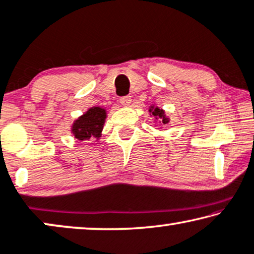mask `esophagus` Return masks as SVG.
<instances>
[{"label": "esophagus", "instance_id": "obj_1", "mask_svg": "<svg viewBox=\"0 0 254 254\" xmlns=\"http://www.w3.org/2000/svg\"><path fill=\"white\" fill-rule=\"evenodd\" d=\"M120 102H121V104H122V106H123V107L130 106V103H131V96H123V97H121Z\"/></svg>", "mask_w": 254, "mask_h": 254}]
</instances>
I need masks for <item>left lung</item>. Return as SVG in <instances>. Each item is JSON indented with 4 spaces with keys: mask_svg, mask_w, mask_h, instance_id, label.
<instances>
[{
    "mask_svg": "<svg viewBox=\"0 0 254 254\" xmlns=\"http://www.w3.org/2000/svg\"><path fill=\"white\" fill-rule=\"evenodd\" d=\"M148 113H150L152 117H154L155 123H160L161 125H166L167 123H170V117L166 116L165 110L159 108L158 106H155V104L150 106V108H148Z\"/></svg>",
    "mask_w": 254,
    "mask_h": 254,
    "instance_id": "8db88e82",
    "label": "left lung"
}]
</instances>
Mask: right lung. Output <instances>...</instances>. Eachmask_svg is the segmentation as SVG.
<instances>
[{
	"instance_id": "add662e5",
	"label": "right lung",
	"mask_w": 254,
	"mask_h": 254,
	"mask_svg": "<svg viewBox=\"0 0 254 254\" xmlns=\"http://www.w3.org/2000/svg\"><path fill=\"white\" fill-rule=\"evenodd\" d=\"M107 109L102 107H92L83 113L70 125V132L79 140H99L106 123Z\"/></svg>"
}]
</instances>
